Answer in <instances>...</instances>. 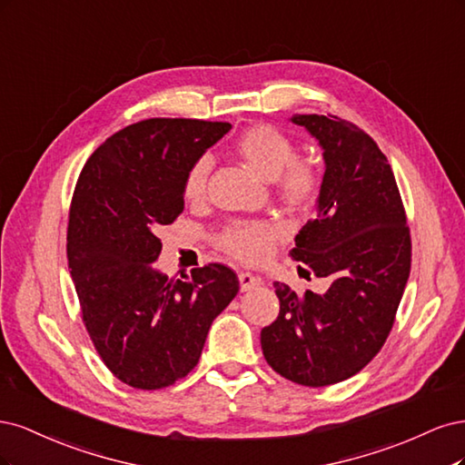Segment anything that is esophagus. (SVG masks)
<instances>
[{
    "label": "esophagus",
    "instance_id": "34e87169",
    "mask_svg": "<svg viewBox=\"0 0 465 465\" xmlns=\"http://www.w3.org/2000/svg\"><path fill=\"white\" fill-rule=\"evenodd\" d=\"M239 283H242V292H249L261 286V278L251 272H239Z\"/></svg>",
    "mask_w": 465,
    "mask_h": 465
}]
</instances>
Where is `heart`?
I'll list each match as a JSON object with an SVG mask.
<instances>
[{"instance_id":"b5f03b06","label":"heart","mask_w":465,"mask_h":465,"mask_svg":"<svg viewBox=\"0 0 465 465\" xmlns=\"http://www.w3.org/2000/svg\"><path fill=\"white\" fill-rule=\"evenodd\" d=\"M235 154L257 172L272 179L280 197L290 204H307L322 187V170L309 156H295V143L282 129L257 124L247 127L233 143ZM211 158L201 156L191 163L183 179V197L199 201L206 189ZM282 232L271 222H235L218 235V245L230 257L254 264L271 257Z\"/></svg>"}]
</instances>
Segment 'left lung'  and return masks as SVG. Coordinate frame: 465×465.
Masks as SVG:
<instances>
[{
	"mask_svg": "<svg viewBox=\"0 0 465 465\" xmlns=\"http://www.w3.org/2000/svg\"><path fill=\"white\" fill-rule=\"evenodd\" d=\"M292 122L319 139L326 170L319 213L290 257L331 286L297 295L274 282L280 314L261 346L283 379L321 388L353 377L384 346L410 278L411 235L391 163L363 129L336 115Z\"/></svg>",
	"mask_w": 465,
	"mask_h": 465,
	"instance_id": "1",
	"label": "left lung"
}]
</instances>
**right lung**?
<instances>
[{"label":"right lung","instance_id":"obj_1","mask_svg":"<svg viewBox=\"0 0 465 465\" xmlns=\"http://www.w3.org/2000/svg\"><path fill=\"white\" fill-rule=\"evenodd\" d=\"M232 129L151 117L114 133L88 158L69 206L67 261L81 319L117 381L160 391L197 367L213 321L239 292L232 268L162 276L156 235L183 213L191 163Z\"/></svg>","mask_w":465,"mask_h":465}]
</instances>
